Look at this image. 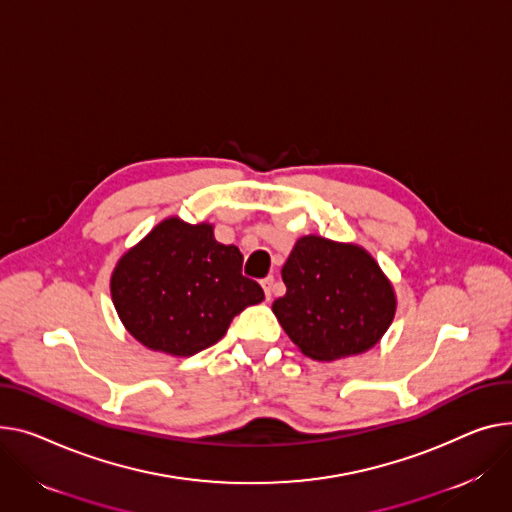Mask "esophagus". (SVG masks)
Returning <instances> with one entry per match:
<instances>
[{"mask_svg":"<svg viewBox=\"0 0 512 512\" xmlns=\"http://www.w3.org/2000/svg\"><path fill=\"white\" fill-rule=\"evenodd\" d=\"M261 284H263V290H265V298L271 300V292H274V276H267Z\"/></svg>","mask_w":512,"mask_h":512,"instance_id":"1","label":"esophagus"}]
</instances>
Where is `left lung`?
Segmentation results:
<instances>
[{
  "instance_id": "1",
  "label": "left lung",
  "mask_w": 512,
  "mask_h": 512,
  "mask_svg": "<svg viewBox=\"0 0 512 512\" xmlns=\"http://www.w3.org/2000/svg\"><path fill=\"white\" fill-rule=\"evenodd\" d=\"M286 294L271 311L304 356L337 360L379 342L395 317V292L362 247L309 234L282 267Z\"/></svg>"
}]
</instances>
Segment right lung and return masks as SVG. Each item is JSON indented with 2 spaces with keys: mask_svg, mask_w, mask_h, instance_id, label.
<instances>
[{
  "mask_svg": "<svg viewBox=\"0 0 512 512\" xmlns=\"http://www.w3.org/2000/svg\"><path fill=\"white\" fill-rule=\"evenodd\" d=\"M241 269L243 253L218 243L212 224L168 218L119 259L111 296L140 344L193 356L220 342L238 313L265 298Z\"/></svg>",
  "mask_w": 512,
  "mask_h": 512,
  "instance_id": "right-lung-1",
  "label": "right lung"
}]
</instances>
